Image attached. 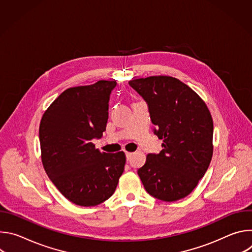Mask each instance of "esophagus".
I'll return each instance as SVG.
<instances>
[{
  "label": "esophagus",
  "instance_id": "obj_1",
  "mask_svg": "<svg viewBox=\"0 0 252 252\" xmlns=\"http://www.w3.org/2000/svg\"><path fill=\"white\" fill-rule=\"evenodd\" d=\"M132 156V153H128V152H126V159L128 160Z\"/></svg>",
  "mask_w": 252,
  "mask_h": 252
}]
</instances>
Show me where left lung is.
I'll list each match as a JSON object with an SVG mask.
<instances>
[{
	"mask_svg": "<svg viewBox=\"0 0 252 252\" xmlns=\"http://www.w3.org/2000/svg\"><path fill=\"white\" fill-rule=\"evenodd\" d=\"M148 102L162 151L149 154L137 173L148 193L163 201L188 196L203 177L213 154V121L189 86L167 76L128 82Z\"/></svg>",
	"mask_w": 252,
	"mask_h": 252,
	"instance_id": "8db88e82",
	"label": "left lung"
}]
</instances>
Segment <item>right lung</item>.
Wrapping results in <instances>:
<instances>
[{
  "mask_svg": "<svg viewBox=\"0 0 252 252\" xmlns=\"http://www.w3.org/2000/svg\"><path fill=\"white\" fill-rule=\"evenodd\" d=\"M116 81L69 88L44 113L40 124L44 168L59 191L81 206L110 198L124 172L126 155L100 153L92 139L100 138L109 118Z\"/></svg>",
  "mask_w": 252,
  "mask_h": 252,
  "instance_id": "1",
  "label": "right lung"
}]
</instances>
